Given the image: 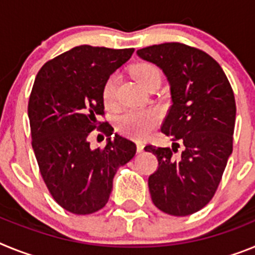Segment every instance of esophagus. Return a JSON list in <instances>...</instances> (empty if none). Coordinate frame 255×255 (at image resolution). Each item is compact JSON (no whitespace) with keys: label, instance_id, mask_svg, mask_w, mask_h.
Here are the masks:
<instances>
[{"label":"esophagus","instance_id":"34e87169","mask_svg":"<svg viewBox=\"0 0 255 255\" xmlns=\"http://www.w3.org/2000/svg\"><path fill=\"white\" fill-rule=\"evenodd\" d=\"M143 149H144V143H143V141H140V140L136 141V150H138V152L140 153V152H143Z\"/></svg>","mask_w":255,"mask_h":255}]
</instances>
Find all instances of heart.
Listing matches in <instances>:
<instances>
[{"label": "heart", "mask_w": 255, "mask_h": 255, "mask_svg": "<svg viewBox=\"0 0 255 255\" xmlns=\"http://www.w3.org/2000/svg\"><path fill=\"white\" fill-rule=\"evenodd\" d=\"M132 75L141 87H147L154 80H159L158 69L148 62H140L132 67ZM116 76L111 75L106 80L102 89L103 103L112 107L116 103ZM161 121L159 112L152 107L126 110L117 117V128L124 134L132 138H144L149 135L158 126Z\"/></svg>", "instance_id": "obj_1"}]
</instances>
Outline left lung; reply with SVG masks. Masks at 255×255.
<instances>
[{
  "label": "left lung",
  "instance_id": "left-lung-1",
  "mask_svg": "<svg viewBox=\"0 0 255 255\" xmlns=\"http://www.w3.org/2000/svg\"><path fill=\"white\" fill-rule=\"evenodd\" d=\"M136 53L163 71L172 100L161 128L172 138V149L144 148L158 159V168L148 179L150 197L167 215H193L213 198L233 153V88L217 61L198 48L163 43ZM179 142L184 149L175 156Z\"/></svg>",
  "mask_w": 255,
  "mask_h": 255
}]
</instances>
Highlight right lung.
Instances as JSON below:
<instances>
[{
	"mask_svg": "<svg viewBox=\"0 0 255 255\" xmlns=\"http://www.w3.org/2000/svg\"><path fill=\"white\" fill-rule=\"evenodd\" d=\"M132 52L74 47L46 62L35 78L28 105L31 147L53 199L75 215L106 206L117 168L136 152L134 141L119 134L111 139V126L98 121L103 85ZM100 127L110 138L105 148L92 150L87 135Z\"/></svg>",
	"mask_w": 255,
	"mask_h": 255,
	"instance_id": "1",
	"label": "right lung"
}]
</instances>
